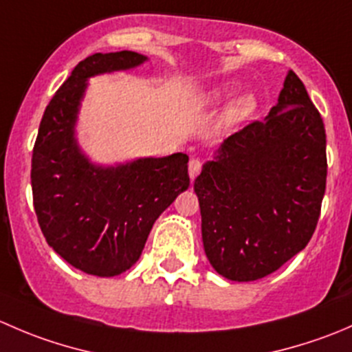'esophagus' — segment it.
Here are the masks:
<instances>
[{
  "instance_id": "obj_1",
  "label": "esophagus",
  "mask_w": 352,
  "mask_h": 352,
  "mask_svg": "<svg viewBox=\"0 0 352 352\" xmlns=\"http://www.w3.org/2000/svg\"><path fill=\"white\" fill-rule=\"evenodd\" d=\"M201 170H202L201 160H199V158L190 160V162H189V177H190V180L196 179L199 173H201Z\"/></svg>"
}]
</instances>
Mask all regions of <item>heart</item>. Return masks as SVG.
I'll return each mask as SVG.
<instances>
[{"mask_svg":"<svg viewBox=\"0 0 352 352\" xmlns=\"http://www.w3.org/2000/svg\"><path fill=\"white\" fill-rule=\"evenodd\" d=\"M235 90V85H230V87H223L219 90L214 91L212 95V100H221L223 97L230 95ZM257 107V98L254 94H243L240 97H236L235 100H232L228 104V107L225 110V120L228 124L240 122V120L247 119L252 112Z\"/></svg>","mask_w":352,"mask_h":352,"instance_id":"heart-1","label":"heart"}]
</instances>
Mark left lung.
<instances>
[{"mask_svg":"<svg viewBox=\"0 0 352 352\" xmlns=\"http://www.w3.org/2000/svg\"><path fill=\"white\" fill-rule=\"evenodd\" d=\"M325 182L324 120L289 71L278 105L226 138L194 182L214 271L239 283L278 271L310 242Z\"/></svg>","mask_w":352,"mask_h":352,"instance_id":"8db88e82","label":"left lung"}]
</instances>
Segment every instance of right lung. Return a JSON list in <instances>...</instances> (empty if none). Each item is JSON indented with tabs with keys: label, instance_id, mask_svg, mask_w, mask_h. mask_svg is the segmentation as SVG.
Segmentation results:
<instances>
[{
	"label": "right lung",
	"instance_id": "1",
	"mask_svg": "<svg viewBox=\"0 0 352 352\" xmlns=\"http://www.w3.org/2000/svg\"><path fill=\"white\" fill-rule=\"evenodd\" d=\"M133 51L88 56L45 107L32 155V194L38 226L56 254L87 274L110 278L133 267L158 216L189 187V156L94 165L74 138L90 76L131 69Z\"/></svg>",
	"mask_w": 352,
	"mask_h": 352
}]
</instances>
